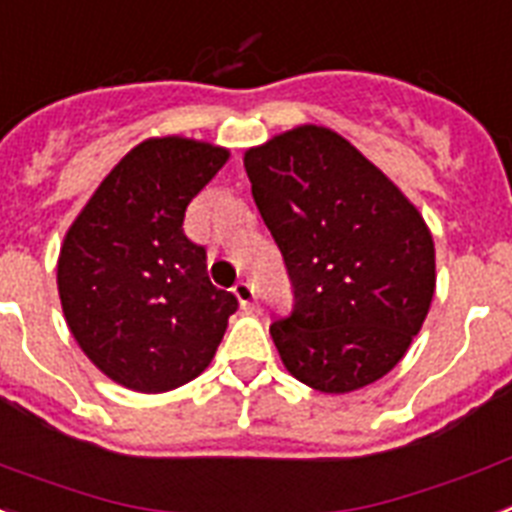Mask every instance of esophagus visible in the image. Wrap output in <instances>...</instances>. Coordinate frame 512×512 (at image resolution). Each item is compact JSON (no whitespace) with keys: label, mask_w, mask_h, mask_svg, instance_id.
Returning a JSON list of instances; mask_svg holds the SVG:
<instances>
[{"label":"esophagus","mask_w":512,"mask_h":512,"mask_svg":"<svg viewBox=\"0 0 512 512\" xmlns=\"http://www.w3.org/2000/svg\"><path fill=\"white\" fill-rule=\"evenodd\" d=\"M232 293H235V298L240 301V308H243V311H256V290H253L251 282L240 280L238 285L232 287Z\"/></svg>","instance_id":"esophagus-1"}]
</instances>
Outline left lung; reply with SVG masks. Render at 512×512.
<instances>
[{
    "label": "left lung",
    "mask_w": 512,
    "mask_h": 512,
    "mask_svg": "<svg viewBox=\"0 0 512 512\" xmlns=\"http://www.w3.org/2000/svg\"><path fill=\"white\" fill-rule=\"evenodd\" d=\"M243 164L293 285V311L269 327L285 369L327 395L382 379L432 306L424 217L356 146L319 125L274 135Z\"/></svg>",
    "instance_id": "obj_1"
}]
</instances>
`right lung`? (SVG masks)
<instances>
[{
    "mask_svg": "<svg viewBox=\"0 0 512 512\" xmlns=\"http://www.w3.org/2000/svg\"><path fill=\"white\" fill-rule=\"evenodd\" d=\"M230 151L167 135L138 143L67 230L57 287L80 350L135 392L196 379L217 353L238 298L211 285L185 209Z\"/></svg>",
    "mask_w": 512,
    "mask_h": 512,
    "instance_id": "add662e5",
    "label": "right lung"
}]
</instances>
